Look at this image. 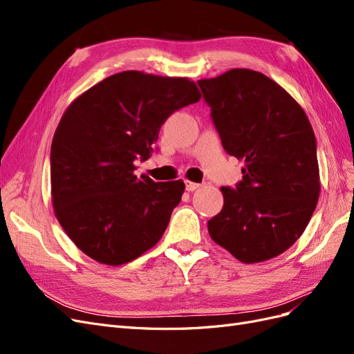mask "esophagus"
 Here are the masks:
<instances>
[{
  "mask_svg": "<svg viewBox=\"0 0 354 354\" xmlns=\"http://www.w3.org/2000/svg\"><path fill=\"white\" fill-rule=\"evenodd\" d=\"M185 185H186L187 192H195L196 189L201 187L199 183H195V181H190V180H185Z\"/></svg>",
  "mask_w": 354,
  "mask_h": 354,
  "instance_id": "obj_1",
  "label": "esophagus"
}]
</instances>
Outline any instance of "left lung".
<instances>
[{
    "instance_id": "obj_1",
    "label": "left lung",
    "mask_w": 354,
    "mask_h": 354,
    "mask_svg": "<svg viewBox=\"0 0 354 354\" xmlns=\"http://www.w3.org/2000/svg\"><path fill=\"white\" fill-rule=\"evenodd\" d=\"M198 84L224 151L245 160L236 189L221 187L209 236L245 264L274 259L301 236L320 195L312 124L261 72L230 69Z\"/></svg>"
}]
</instances>
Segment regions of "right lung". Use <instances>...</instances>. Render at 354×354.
I'll use <instances>...</instances> for the list:
<instances>
[{
	"label": "right lung",
	"instance_id": "obj_1",
	"mask_svg": "<svg viewBox=\"0 0 354 354\" xmlns=\"http://www.w3.org/2000/svg\"><path fill=\"white\" fill-rule=\"evenodd\" d=\"M199 99L189 78L124 71L68 106L51 143V202L90 259L121 266L162 238L185 183L137 178L134 160L151 158L167 118Z\"/></svg>",
	"mask_w": 354,
	"mask_h": 354
}]
</instances>
